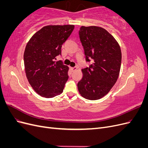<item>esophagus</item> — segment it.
Segmentation results:
<instances>
[{
    "mask_svg": "<svg viewBox=\"0 0 148 148\" xmlns=\"http://www.w3.org/2000/svg\"><path fill=\"white\" fill-rule=\"evenodd\" d=\"M77 69H78L77 66H74V67H72V68H71V70H72V71H75V70H77Z\"/></svg>",
    "mask_w": 148,
    "mask_h": 148,
    "instance_id": "esophagus-1",
    "label": "esophagus"
}]
</instances>
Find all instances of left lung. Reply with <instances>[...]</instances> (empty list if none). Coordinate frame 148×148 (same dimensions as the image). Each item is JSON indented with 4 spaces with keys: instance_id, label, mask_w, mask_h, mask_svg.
I'll use <instances>...</instances> for the list:
<instances>
[{
    "instance_id": "left-lung-1",
    "label": "left lung",
    "mask_w": 148,
    "mask_h": 148,
    "mask_svg": "<svg viewBox=\"0 0 148 148\" xmlns=\"http://www.w3.org/2000/svg\"><path fill=\"white\" fill-rule=\"evenodd\" d=\"M79 36L86 60L92 59L94 62L82 70L78 91L85 99H99L110 91L118 79L122 61L120 47L112 35L99 26H82Z\"/></svg>"
}]
</instances>
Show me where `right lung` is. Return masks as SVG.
<instances>
[{
	"label": "right lung",
	"mask_w": 148,
	"mask_h": 148,
	"mask_svg": "<svg viewBox=\"0 0 148 148\" xmlns=\"http://www.w3.org/2000/svg\"><path fill=\"white\" fill-rule=\"evenodd\" d=\"M73 25H47L34 34L26 44L24 65L28 82L38 95L53 97L63 92L69 66L56 57L74 29Z\"/></svg>",
	"instance_id": "1"
}]
</instances>
